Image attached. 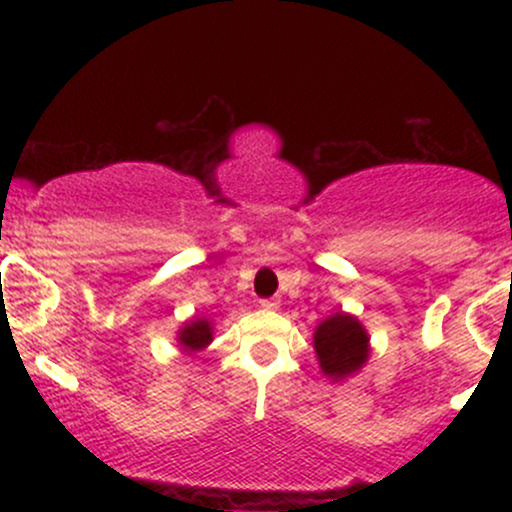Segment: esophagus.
<instances>
[{"label": "esophagus", "mask_w": 512, "mask_h": 512, "mask_svg": "<svg viewBox=\"0 0 512 512\" xmlns=\"http://www.w3.org/2000/svg\"><path fill=\"white\" fill-rule=\"evenodd\" d=\"M260 305L264 310H276L279 308V298H262Z\"/></svg>", "instance_id": "esophagus-1"}]
</instances>
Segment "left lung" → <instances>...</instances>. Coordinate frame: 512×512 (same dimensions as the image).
<instances>
[{"instance_id":"obj_1","label":"left lung","mask_w":512,"mask_h":512,"mask_svg":"<svg viewBox=\"0 0 512 512\" xmlns=\"http://www.w3.org/2000/svg\"><path fill=\"white\" fill-rule=\"evenodd\" d=\"M315 354L327 378H346L366 363L368 334L356 317L337 313L315 330Z\"/></svg>"}]
</instances>
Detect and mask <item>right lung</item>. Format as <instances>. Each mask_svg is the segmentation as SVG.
I'll return each mask as SVG.
<instances>
[{
	"mask_svg": "<svg viewBox=\"0 0 512 512\" xmlns=\"http://www.w3.org/2000/svg\"><path fill=\"white\" fill-rule=\"evenodd\" d=\"M211 342V325L207 320H195L187 327H182L180 332V344L190 351L204 349Z\"/></svg>",
	"mask_w": 512,
	"mask_h": 512,
	"instance_id": "right-lung-1",
	"label": "right lung"
}]
</instances>
